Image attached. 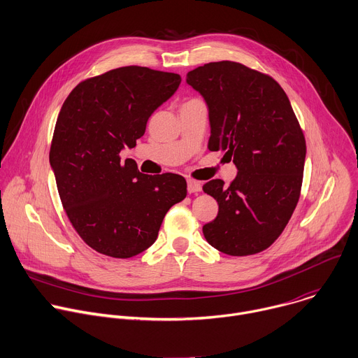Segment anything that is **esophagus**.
<instances>
[{"mask_svg":"<svg viewBox=\"0 0 358 358\" xmlns=\"http://www.w3.org/2000/svg\"><path fill=\"white\" fill-rule=\"evenodd\" d=\"M187 189L189 194H195L201 191V182L196 180H188L187 181Z\"/></svg>","mask_w":358,"mask_h":358,"instance_id":"esophagus-1","label":"esophagus"}]
</instances>
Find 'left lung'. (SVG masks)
<instances>
[{"instance_id": "8db88e82", "label": "left lung", "mask_w": 358, "mask_h": 358, "mask_svg": "<svg viewBox=\"0 0 358 358\" xmlns=\"http://www.w3.org/2000/svg\"><path fill=\"white\" fill-rule=\"evenodd\" d=\"M187 83L209 108L210 152H224L237 167L224 185L210 180L203 192L217 201L203 224L206 242L229 256L268 249L289 222L301 196L306 142L282 87L268 74L236 62H213L189 71Z\"/></svg>"}]
</instances>
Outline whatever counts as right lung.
I'll return each mask as SVG.
<instances>
[{
    "mask_svg": "<svg viewBox=\"0 0 358 358\" xmlns=\"http://www.w3.org/2000/svg\"><path fill=\"white\" fill-rule=\"evenodd\" d=\"M180 83L176 73L119 67L78 83L59 112L49 160L60 201L78 236L101 255L129 259L149 249L167 210L187 195L184 177L146 176L119 156L136 146Z\"/></svg>",
    "mask_w": 358,
    "mask_h": 358,
    "instance_id": "add662e5",
    "label": "right lung"
}]
</instances>
